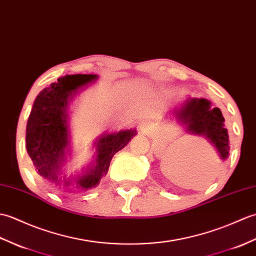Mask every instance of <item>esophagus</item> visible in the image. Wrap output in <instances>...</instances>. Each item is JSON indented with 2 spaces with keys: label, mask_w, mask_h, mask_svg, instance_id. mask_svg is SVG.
Masks as SVG:
<instances>
[{
  "label": "esophagus",
  "mask_w": 256,
  "mask_h": 256,
  "mask_svg": "<svg viewBox=\"0 0 256 256\" xmlns=\"http://www.w3.org/2000/svg\"><path fill=\"white\" fill-rule=\"evenodd\" d=\"M148 127H149V122H144L142 124H140V128L142 129V132H144V130H146Z\"/></svg>",
  "instance_id": "obj_1"
}]
</instances>
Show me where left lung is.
Segmentation results:
<instances>
[{"instance_id":"obj_1","label":"left lung","mask_w":256,"mask_h":256,"mask_svg":"<svg viewBox=\"0 0 256 256\" xmlns=\"http://www.w3.org/2000/svg\"><path fill=\"white\" fill-rule=\"evenodd\" d=\"M178 122L185 126L186 132L202 136L217 149L220 158L229 156V136L224 128V118L218 107H212L206 98H187L178 108L173 110Z\"/></svg>"}]
</instances>
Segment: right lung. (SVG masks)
<instances>
[{
  "instance_id": "1",
  "label": "right lung",
  "mask_w": 256,
  "mask_h": 256,
  "mask_svg": "<svg viewBox=\"0 0 256 256\" xmlns=\"http://www.w3.org/2000/svg\"><path fill=\"white\" fill-rule=\"evenodd\" d=\"M96 74L64 76L58 82L51 83L38 94L26 127V149L36 172L44 180L61 184L58 174L66 160L69 151L68 104L78 90L98 80ZM136 129L120 130L105 134L96 140V158L92 166L82 175L73 178L76 187L90 190L100 184V178L108 171L110 163L116 152L127 146L136 136ZM72 182H64L70 186Z\"/></svg>"
}]
</instances>
